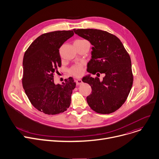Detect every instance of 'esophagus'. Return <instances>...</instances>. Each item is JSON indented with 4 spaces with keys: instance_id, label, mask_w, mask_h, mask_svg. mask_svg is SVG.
Returning <instances> with one entry per match:
<instances>
[{
    "instance_id": "obj_1",
    "label": "esophagus",
    "mask_w": 159,
    "mask_h": 159,
    "mask_svg": "<svg viewBox=\"0 0 159 159\" xmlns=\"http://www.w3.org/2000/svg\"><path fill=\"white\" fill-rule=\"evenodd\" d=\"M82 80L80 79H78L76 80V84H77V85H80V84H82Z\"/></svg>"
}]
</instances>
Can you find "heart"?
I'll use <instances>...</instances> for the list:
<instances>
[{"instance_id": "b5f03b06", "label": "heart", "mask_w": 159, "mask_h": 159, "mask_svg": "<svg viewBox=\"0 0 159 159\" xmlns=\"http://www.w3.org/2000/svg\"><path fill=\"white\" fill-rule=\"evenodd\" d=\"M84 40H76L75 42H78V41H82ZM70 73L74 75L75 77H79L83 73V68H82V64H76L72 66L71 68L70 69Z\"/></svg>"}]
</instances>
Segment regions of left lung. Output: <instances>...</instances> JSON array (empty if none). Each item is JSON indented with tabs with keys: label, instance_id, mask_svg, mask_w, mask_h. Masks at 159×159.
Returning a JSON list of instances; mask_svg holds the SVG:
<instances>
[{
	"label": "left lung",
	"instance_id": "left-lung-1",
	"mask_svg": "<svg viewBox=\"0 0 159 159\" xmlns=\"http://www.w3.org/2000/svg\"><path fill=\"white\" fill-rule=\"evenodd\" d=\"M73 31L93 45L88 72L105 74L102 81L91 75L83 77L82 81L89 84L92 90L86 98L87 102L98 113H113L126 101L133 85L130 57L120 39L110 33L96 29Z\"/></svg>",
	"mask_w": 159,
	"mask_h": 159
}]
</instances>
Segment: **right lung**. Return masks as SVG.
I'll return each mask as SVG.
<instances>
[{
  "label": "right lung",
  "mask_w": 159,
  "mask_h": 159,
  "mask_svg": "<svg viewBox=\"0 0 159 159\" xmlns=\"http://www.w3.org/2000/svg\"><path fill=\"white\" fill-rule=\"evenodd\" d=\"M74 35L71 31H55L37 37L23 58L22 86L31 104L39 111L56 115L67 110L76 86L72 77L55 84L53 77L61 66L59 48Z\"/></svg>",
  "instance_id": "obj_1"
}]
</instances>
